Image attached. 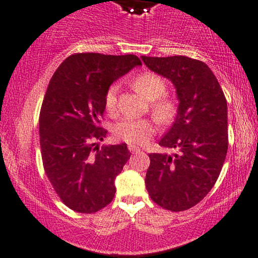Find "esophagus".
Returning <instances> with one entry per match:
<instances>
[{
    "mask_svg": "<svg viewBox=\"0 0 258 258\" xmlns=\"http://www.w3.org/2000/svg\"><path fill=\"white\" fill-rule=\"evenodd\" d=\"M129 148V151H130V152H132L133 154H134V153H140V148H139V147H136V146H133V145H130V146L128 147Z\"/></svg>",
    "mask_w": 258,
    "mask_h": 258,
    "instance_id": "esophagus-1",
    "label": "esophagus"
}]
</instances>
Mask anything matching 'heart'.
Segmentation results:
<instances>
[{"label":"heart","instance_id":"heart-1","mask_svg":"<svg viewBox=\"0 0 258 258\" xmlns=\"http://www.w3.org/2000/svg\"><path fill=\"white\" fill-rule=\"evenodd\" d=\"M134 87L141 95L152 104V112L159 122H168L174 113V106L169 100L162 99L166 92V83L162 77L153 72H144L136 76ZM117 86H111L105 94V108L108 113H113L117 108ZM154 133V124L150 119H133L124 118L113 128L117 139L130 145H145Z\"/></svg>","mask_w":258,"mask_h":258}]
</instances>
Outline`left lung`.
I'll list each match as a JSON object with an SVG mask.
<instances>
[{
  "instance_id": "8db88e82",
  "label": "left lung",
  "mask_w": 258,
  "mask_h": 258,
  "mask_svg": "<svg viewBox=\"0 0 258 258\" xmlns=\"http://www.w3.org/2000/svg\"><path fill=\"white\" fill-rule=\"evenodd\" d=\"M151 71L172 82L177 114L159 145L174 154L151 153L146 188L151 199L170 211L195 207L210 192L228 148L227 101L205 62L183 55L141 56Z\"/></svg>"
}]
</instances>
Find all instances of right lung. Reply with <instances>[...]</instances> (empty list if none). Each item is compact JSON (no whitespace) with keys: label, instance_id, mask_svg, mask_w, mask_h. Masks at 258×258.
I'll list each match as a JSON object with an SVG mask.
<instances>
[{"label":"right lung","instance_id":"add662e5","mask_svg":"<svg viewBox=\"0 0 258 258\" xmlns=\"http://www.w3.org/2000/svg\"><path fill=\"white\" fill-rule=\"evenodd\" d=\"M140 65L133 54L78 53L49 82L39 112L42 160L56 195L76 213H96L113 199L130 152L126 144L96 146L107 134L99 123L108 88Z\"/></svg>","mask_w":258,"mask_h":258}]
</instances>
